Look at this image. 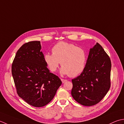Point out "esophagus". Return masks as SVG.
<instances>
[{"label":"esophagus","instance_id":"1","mask_svg":"<svg viewBox=\"0 0 124 124\" xmlns=\"http://www.w3.org/2000/svg\"><path fill=\"white\" fill-rule=\"evenodd\" d=\"M61 80H62V83H65L67 81V80H66V79H62Z\"/></svg>","mask_w":124,"mask_h":124}]
</instances>
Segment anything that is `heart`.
<instances>
[{"instance_id": "heart-1", "label": "heart", "mask_w": 124, "mask_h": 124, "mask_svg": "<svg viewBox=\"0 0 124 124\" xmlns=\"http://www.w3.org/2000/svg\"><path fill=\"white\" fill-rule=\"evenodd\" d=\"M52 54H45L44 61L51 72H55L60 62V72L75 77L84 70L86 53L82 48L65 42H59L52 48Z\"/></svg>"}]
</instances>
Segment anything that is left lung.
Returning a JSON list of instances; mask_svg holds the SVG:
<instances>
[{
  "label": "left lung",
  "mask_w": 124,
  "mask_h": 124,
  "mask_svg": "<svg viewBox=\"0 0 124 124\" xmlns=\"http://www.w3.org/2000/svg\"><path fill=\"white\" fill-rule=\"evenodd\" d=\"M111 68L109 56L97 43L90 49L81 74L72 80L73 98L80 104L88 107L99 103L110 89Z\"/></svg>",
  "instance_id": "left-lung-1"
}]
</instances>
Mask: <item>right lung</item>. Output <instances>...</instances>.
<instances>
[{"mask_svg": "<svg viewBox=\"0 0 124 124\" xmlns=\"http://www.w3.org/2000/svg\"><path fill=\"white\" fill-rule=\"evenodd\" d=\"M39 41L26 43L17 50L12 65L17 94L35 107H42L54 98L62 81L50 72L40 51Z\"/></svg>", "mask_w": 124, "mask_h": 124, "instance_id": "right-lung-1", "label": "right lung"}]
</instances>
